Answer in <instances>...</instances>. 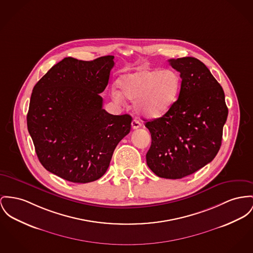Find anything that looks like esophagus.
<instances>
[{
  "mask_svg": "<svg viewBox=\"0 0 253 253\" xmlns=\"http://www.w3.org/2000/svg\"><path fill=\"white\" fill-rule=\"evenodd\" d=\"M131 126H132L133 129H137V128H139V127L141 126V123H140L138 120L134 119V120L132 121V123H131Z\"/></svg>",
  "mask_w": 253,
  "mask_h": 253,
  "instance_id": "1",
  "label": "esophagus"
}]
</instances>
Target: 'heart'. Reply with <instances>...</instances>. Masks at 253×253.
I'll list each match as a JSON object with an SVG mask.
<instances>
[{"mask_svg": "<svg viewBox=\"0 0 253 253\" xmlns=\"http://www.w3.org/2000/svg\"><path fill=\"white\" fill-rule=\"evenodd\" d=\"M111 96L118 102L125 97L134 101L135 110L145 118H160L178 100L182 79L173 69H141L120 77Z\"/></svg>", "mask_w": 253, "mask_h": 253, "instance_id": "b5f03b06", "label": "heart"}]
</instances>
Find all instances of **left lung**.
<instances>
[{"label": "left lung", "instance_id": "1", "mask_svg": "<svg viewBox=\"0 0 253 253\" xmlns=\"http://www.w3.org/2000/svg\"><path fill=\"white\" fill-rule=\"evenodd\" d=\"M169 62L180 73L181 91L167 114L146 123L152 136L146 158L157 176L178 179L215 158L228 109L222 87L201 60L181 57Z\"/></svg>", "mask_w": 253, "mask_h": 253}]
</instances>
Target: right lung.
<instances>
[{
    "label": "right lung",
    "instance_id": "add662e5",
    "mask_svg": "<svg viewBox=\"0 0 253 253\" xmlns=\"http://www.w3.org/2000/svg\"><path fill=\"white\" fill-rule=\"evenodd\" d=\"M113 55L92 61L65 57L35 84L27 116L28 130L43 167L74 183L105 173L132 118L102 109L99 94L108 84Z\"/></svg>",
    "mask_w": 253,
    "mask_h": 253
}]
</instances>
